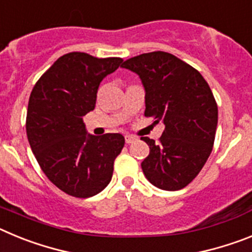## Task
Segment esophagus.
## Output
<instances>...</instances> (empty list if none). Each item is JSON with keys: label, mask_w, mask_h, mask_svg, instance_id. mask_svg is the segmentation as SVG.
<instances>
[{"label": "esophagus", "mask_w": 252, "mask_h": 252, "mask_svg": "<svg viewBox=\"0 0 252 252\" xmlns=\"http://www.w3.org/2000/svg\"><path fill=\"white\" fill-rule=\"evenodd\" d=\"M125 141H126V144H132L133 141H136V136H133V135H126V136H125Z\"/></svg>", "instance_id": "1"}]
</instances>
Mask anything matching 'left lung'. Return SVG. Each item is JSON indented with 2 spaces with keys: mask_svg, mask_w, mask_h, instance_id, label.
<instances>
[{
  "mask_svg": "<svg viewBox=\"0 0 252 252\" xmlns=\"http://www.w3.org/2000/svg\"><path fill=\"white\" fill-rule=\"evenodd\" d=\"M145 88V116L164 124L159 142L141 137L150 153L141 162L146 179L164 190H179L202 170L215 142L218 108L197 69L165 51L124 62Z\"/></svg>",
  "mask_w": 252,
  "mask_h": 252,
  "instance_id": "obj_1",
  "label": "left lung"
}]
</instances>
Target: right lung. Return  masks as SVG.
<instances>
[{"label":"right lung","instance_id":"add662e5","mask_svg":"<svg viewBox=\"0 0 252 252\" xmlns=\"http://www.w3.org/2000/svg\"><path fill=\"white\" fill-rule=\"evenodd\" d=\"M121 63V58L73 51L60 57L32 88L26 115L29 144L48 179L66 194L93 197L112 179L125 137L87 133L83 116L94 110L99 83Z\"/></svg>","mask_w":252,"mask_h":252}]
</instances>
